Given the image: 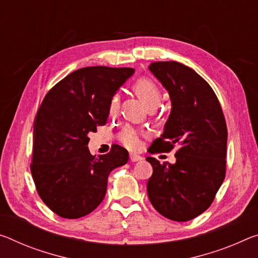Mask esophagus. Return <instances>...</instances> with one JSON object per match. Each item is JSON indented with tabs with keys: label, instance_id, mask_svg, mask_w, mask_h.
Masks as SVG:
<instances>
[{
	"label": "esophagus",
	"instance_id": "34e87169",
	"mask_svg": "<svg viewBox=\"0 0 258 258\" xmlns=\"http://www.w3.org/2000/svg\"><path fill=\"white\" fill-rule=\"evenodd\" d=\"M142 157L139 156L137 154H130V161L131 162H138V161H141Z\"/></svg>",
	"mask_w": 258,
	"mask_h": 258
}]
</instances>
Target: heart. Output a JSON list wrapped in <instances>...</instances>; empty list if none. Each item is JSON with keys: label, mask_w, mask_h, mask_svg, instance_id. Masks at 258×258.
<instances>
[{"label": "heart", "mask_w": 258, "mask_h": 258, "mask_svg": "<svg viewBox=\"0 0 258 258\" xmlns=\"http://www.w3.org/2000/svg\"><path fill=\"white\" fill-rule=\"evenodd\" d=\"M134 91L144 102L147 108H156L162 99V92L158 85L154 80L148 78H140L133 85ZM120 107V96L119 94H113L109 101L108 112L110 116H113L118 112ZM119 141L126 148L131 150L138 149L140 146V134L137 130L132 127H125L119 133Z\"/></svg>", "instance_id": "heart-1"}]
</instances>
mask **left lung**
Segmentation results:
<instances>
[{"mask_svg":"<svg viewBox=\"0 0 258 258\" xmlns=\"http://www.w3.org/2000/svg\"><path fill=\"white\" fill-rule=\"evenodd\" d=\"M149 70L167 89L172 110L148 151L170 153L178 147L174 164L147 157L153 174L147 182L150 203L159 214L187 222L214 202L226 173L227 127L210 85L181 63L154 62Z\"/></svg>","mask_w":258,"mask_h":258,"instance_id":"1","label":"left lung"}]
</instances>
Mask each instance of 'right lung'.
Listing matches in <instances>:
<instances>
[{
  "mask_svg": "<svg viewBox=\"0 0 258 258\" xmlns=\"http://www.w3.org/2000/svg\"><path fill=\"white\" fill-rule=\"evenodd\" d=\"M134 72L131 68L88 67L70 73L47 93L33 127L31 173L41 200L59 217L80 218L103 201L109 173L127 163L113 145L94 157L88 133L104 125L111 96Z\"/></svg>",
  "mask_w": 258,
  "mask_h": 258,
  "instance_id": "add662e5",
  "label": "right lung"
}]
</instances>
